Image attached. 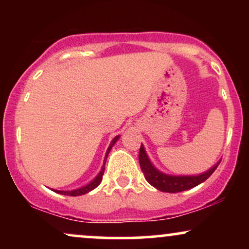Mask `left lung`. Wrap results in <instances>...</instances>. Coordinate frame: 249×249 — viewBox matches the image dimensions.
<instances>
[{"instance_id": "left-lung-1", "label": "left lung", "mask_w": 249, "mask_h": 249, "mask_svg": "<svg viewBox=\"0 0 249 249\" xmlns=\"http://www.w3.org/2000/svg\"><path fill=\"white\" fill-rule=\"evenodd\" d=\"M220 161L221 160L213 165L210 170L200 174H196V176H174V174L161 172L154 166L152 161L148 158L142 144L141 146V151H139V164H141V168L142 173H144L145 179L147 180L148 184L152 185L157 190L167 193H178L198 186V185L204 182L205 180L212 176V173L218 167Z\"/></svg>"}]
</instances>
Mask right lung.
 <instances>
[{
    "instance_id": "add662e5",
    "label": "right lung",
    "mask_w": 249,
    "mask_h": 249,
    "mask_svg": "<svg viewBox=\"0 0 249 249\" xmlns=\"http://www.w3.org/2000/svg\"><path fill=\"white\" fill-rule=\"evenodd\" d=\"M119 137L121 136H116L115 138L112 139V142H110V145H108L107 150V153H105V157H104V162H103V166L101 168V171H99V173L97 174V176L91 180L90 182L87 185H84V186L82 187H78V188H75V190H70V191H58V190H53V192L56 193H59V194H63V196H83V194H87L90 192V191L95 190V188L98 186L99 184H101L102 181V178H103V174H104V170H105V161H107V158L108 156V153H110L111 148H112L113 145L116 144L117 142H118Z\"/></svg>"
}]
</instances>
